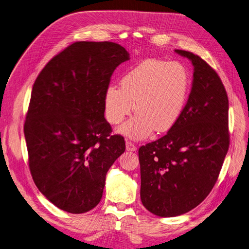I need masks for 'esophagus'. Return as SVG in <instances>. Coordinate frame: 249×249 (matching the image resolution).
I'll use <instances>...</instances> for the list:
<instances>
[{
	"instance_id": "obj_1",
	"label": "esophagus",
	"mask_w": 249,
	"mask_h": 249,
	"mask_svg": "<svg viewBox=\"0 0 249 249\" xmlns=\"http://www.w3.org/2000/svg\"><path fill=\"white\" fill-rule=\"evenodd\" d=\"M125 148L127 152H135V150L137 149V147L135 146L132 142L130 141H125Z\"/></svg>"
}]
</instances>
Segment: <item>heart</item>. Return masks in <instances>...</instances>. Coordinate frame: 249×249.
<instances>
[{
    "label": "heart",
    "instance_id": "heart-1",
    "mask_svg": "<svg viewBox=\"0 0 249 249\" xmlns=\"http://www.w3.org/2000/svg\"><path fill=\"white\" fill-rule=\"evenodd\" d=\"M188 88L189 80L182 65L147 59L124 74L120 88L107 87L104 95L105 117L110 124H118L134 109L136 115L117 130L134 140L145 139L154 131L168 132L182 115Z\"/></svg>",
    "mask_w": 249,
    "mask_h": 249
}]
</instances>
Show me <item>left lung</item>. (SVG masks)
I'll return each instance as SVG.
<instances>
[{"label":"left lung","mask_w":249,"mask_h":249,"mask_svg":"<svg viewBox=\"0 0 249 249\" xmlns=\"http://www.w3.org/2000/svg\"><path fill=\"white\" fill-rule=\"evenodd\" d=\"M176 53L194 67L189 99L176 125L138 150L141 201L160 217L185 214L208 196L230 146L229 99L219 76L193 53Z\"/></svg>","instance_id":"8db88e82"}]
</instances>
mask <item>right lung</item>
Returning a JSON list of instances; mask_svg holds the SVG:
<instances>
[{
    "mask_svg": "<svg viewBox=\"0 0 249 249\" xmlns=\"http://www.w3.org/2000/svg\"><path fill=\"white\" fill-rule=\"evenodd\" d=\"M130 59L120 44L78 41L35 80L24 133L38 190L65 212H88L101 201L109 168L124 153L111 135L104 95L116 67Z\"/></svg>",
    "mask_w": 249,
    "mask_h": 249,
    "instance_id": "1",
    "label": "right lung"
}]
</instances>
